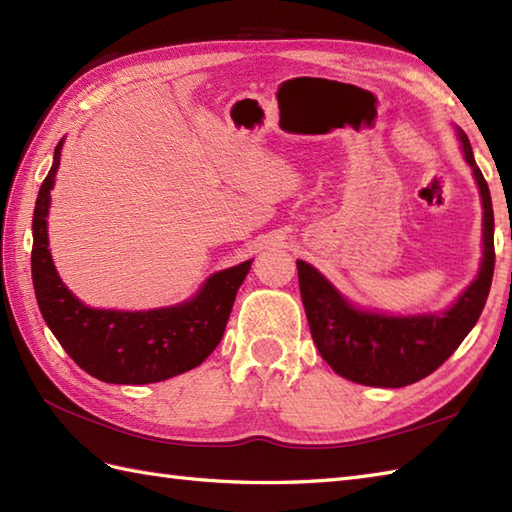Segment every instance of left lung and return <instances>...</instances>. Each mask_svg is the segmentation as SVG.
Segmentation results:
<instances>
[{
    "mask_svg": "<svg viewBox=\"0 0 512 512\" xmlns=\"http://www.w3.org/2000/svg\"><path fill=\"white\" fill-rule=\"evenodd\" d=\"M460 143L482 193L484 262L480 275L451 310L429 317H383L354 310L310 264L297 262L312 341L323 361L352 383L391 389L418 383L458 350L480 319L495 270V217L491 191L462 129Z\"/></svg>",
    "mask_w": 512,
    "mask_h": 512,
    "instance_id": "8db88e82",
    "label": "left lung"
}]
</instances>
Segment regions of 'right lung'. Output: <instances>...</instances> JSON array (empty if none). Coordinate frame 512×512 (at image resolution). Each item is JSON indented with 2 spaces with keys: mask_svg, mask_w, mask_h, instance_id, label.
Returning <instances> with one entry per match:
<instances>
[{
  "mask_svg": "<svg viewBox=\"0 0 512 512\" xmlns=\"http://www.w3.org/2000/svg\"><path fill=\"white\" fill-rule=\"evenodd\" d=\"M63 140L32 215V284L43 321L72 361L103 383L147 385L198 367L222 341L237 288L253 259L215 273L198 297L176 308L114 312L85 308L63 286L48 250V204Z\"/></svg>",
  "mask_w": 512,
  "mask_h": 512,
  "instance_id": "1",
  "label": "right lung"
}]
</instances>
